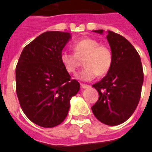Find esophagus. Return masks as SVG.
Wrapping results in <instances>:
<instances>
[{"label": "esophagus", "instance_id": "obj_1", "mask_svg": "<svg viewBox=\"0 0 152 152\" xmlns=\"http://www.w3.org/2000/svg\"><path fill=\"white\" fill-rule=\"evenodd\" d=\"M80 87H81V88H84V89H85V88H89L90 86L88 85V84H80Z\"/></svg>", "mask_w": 152, "mask_h": 152}]
</instances>
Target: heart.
I'll return each instance as SVG.
<instances>
[{
  "instance_id": "1",
  "label": "heart",
  "mask_w": 152,
  "mask_h": 152,
  "mask_svg": "<svg viewBox=\"0 0 152 152\" xmlns=\"http://www.w3.org/2000/svg\"><path fill=\"white\" fill-rule=\"evenodd\" d=\"M73 53L62 52L60 60L68 73L75 74L84 60V67L77 75L81 80H91L99 76L107 75L113 61V56L111 49L107 45L100 44L95 39H80L72 45Z\"/></svg>"
}]
</instances>
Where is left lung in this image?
<instances>
[{
	"instance_id": "1",
	"label": "left lung",
	"mask_w": 152,
	"mask_h": 152,
	"mask_svg": "<svg viewBox=\"0 0 152 152\" xmlns=\"http://www.w3.org/2000/svg\"><path fill=\"white\" fill-rule=\"evenodd\" d=\"M102 34L103 29L94 30ZM113 56L110 72L93 84L99 99L91 107L101 123L117 126L126 121L139 104L144 74L140 56L133 45L121 35L108 31L107 36Z\"/></svg>"
}]
</instances>
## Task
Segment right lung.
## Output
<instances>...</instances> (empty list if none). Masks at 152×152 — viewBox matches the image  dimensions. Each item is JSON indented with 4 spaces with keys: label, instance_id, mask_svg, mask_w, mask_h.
Returning a JSON list of instances; mask_svg holds the SVG:
<instances>
[{
    "label": "right lung",
    "instance_id": "right-lung-1",
    "mask_svg": "<svg viewBox=\"0 0 152 152\" xmlns=\"http://www.w3.org/2000/svg\"><path fill=\"white\" fill-rule=\"evenodd\" d=\"M71 39L69 33L49 31L23 50L16 67V91L20 105L31 121L44 128L61 124L68 115L70 100L80 84L72 79L60 60Z\"/></svg>",
    "mask_w": 152,
    "mask_h": 152
}]
</instances>
